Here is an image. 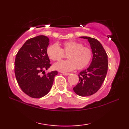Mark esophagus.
I'll use <instances>...</instances> for the list:
<instances>
[{
  "mask_svg": "<svg viewBox=\"0 0 129 129\" xmlns=\"http://www.w3.org/2000/svg\"><path fill=\"white\" fill-rule=\"evenodd\" d=\"M62 74L64 75H65V76H67V75H69L70 74L69 73H63Z\"/></svg>",
  "mask_w": 129,
  "mask_h": 129,
  "instance_id": "1",
  "label": "esophagus"
}]
</instances>
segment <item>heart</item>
<instances>
[{"instance_id": "obj_1", "label": "heart", "mask_w": 129, "mask_h": 129, "mask_svg": "<svg viewBox=\"0 0 129 129\" xmlns=\"http://www.w3.org/2000/svg\"><path fill=\"white\" fill-rule=\"evenodd\" d=\"M61 48L56 44L49 46L46 53L49 58L53 61H60L68 55L66 61L55 64L54 69L61 72H69L76 69H83L89 64L92 59V50L89 47L84 46L83 44L76 41H67L62 43Z\"/></svg>"}]
</instances>
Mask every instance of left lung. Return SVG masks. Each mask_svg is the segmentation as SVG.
<instances>
[{
  "mask_svg": "<svg viewBox=\"0 0 129 129\" xmlns=\"http://www.w3.org/2000/svg\"><path fill=\"white\" fill-rule=\"evenodd\" d=\"M80 38L89 42L93 56L89 67L79 73V82L73 90L79 96H87L96 92L105 80L108 68V55L97 39L88 37Z\"/></svg>",
  "mask_w": 129,
  "mask_h": 129,
  "instance_id": "8db88e82",
  "label": "left lung"
}]
</instances>
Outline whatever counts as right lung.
<instances>
[{"label":"right lung","instance_id":"right-lung-1","mask_svg":"<svg viewBox=\"0 0 129 129\" xmlns=\"http://www.w3.org/2000/svg\"><path fill=\"white\" fill-rule=\"evenodd\" d=\"M49 44L48 37L39 35L27 40L16 54L14 69L16 81L30 97L40 98L47 94L57 74V71L47 74L44 72L51 66L46 53Z\"/></svg>","mask_w":129,"mask_h":129}]
</instances>
